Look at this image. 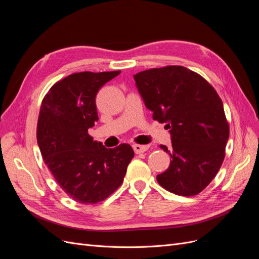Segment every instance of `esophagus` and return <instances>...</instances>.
<instances>
[{
    "mask_svg": "<svg viewBox=\"0 0 259 259\" xmlns=\"http://www.w3.org/2000/svg\"><path fill=\"white\" fill-rule=\"evenodd\" d=\"M133 149H134L135 153H143V152H146L148 149H149V146L147 145H133Z\"/></svg>",
    "mask_w": 259,
    "mask_h": 259,
    "instance_id": "obj_1",
    "label": "esophagus"
}]
</instances>
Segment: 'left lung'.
<instances>
[{
  "instance_id": "obj_1",
  "label": "left lung",
  "mask_w": 259,
  "mask_h": 259,
  "mask_svg": "<svg viewBox=\"0 0 259 259\" xmlns=\"http://www.w3.org/2000/svg\"><path fill=\"white\" fill-rule=\"evenodd\" d=\"M136 88L153 120L165 123L171 147L168 168L156 176L167 191L183 197L200 193L221 168L229 138L223 101L206 80L182 66L145 70Z\"/></svg>"
}]
</instances>
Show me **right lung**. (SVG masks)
I'll use <instances>...</instances> for the list:
<instances>
[{"mask_svg": "<svg viewBox=\"0 0 259 259\" xmlns=\"http://www.w3.org/2000/svg\"><path fill=\"white\" fill-rule=\"evenodd\" d=\"M120 72L70 74L52 86L41 105L36 138L44 162L61 189L83 204L113 193L134 158L130 145L108 149L89 135L98 121L97 93Z\"/></svg>", "mask_w": 259, "mask_h": 259, "instance_id": "obj_1", "label": "right lung"}]
</instances>
